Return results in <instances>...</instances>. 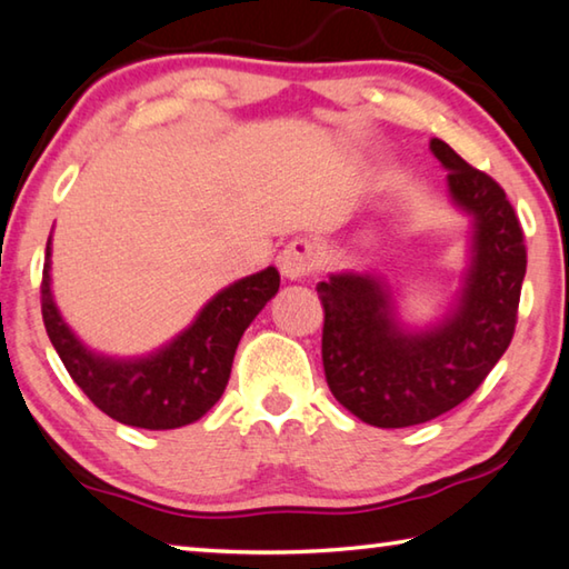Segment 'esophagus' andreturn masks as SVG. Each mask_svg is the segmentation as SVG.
Returning <instances> with one entry per match:
<instances>
[{"instance_id":"34e87169","label":"esophagus","mask_w":569,"mask_h":569,"mask_svg":"<svg viewBox=\"0 0 569 569\" xmlns=\"http://www.w3.org/2000/svg\"><path fill=\"white\" fill-rule=\"evenodd\" d=\"M316 263H319V246L306 238H296L278 256V268H281V276L288 281H301L303 276L313 271Z\"/></svg>"}]
</instances>
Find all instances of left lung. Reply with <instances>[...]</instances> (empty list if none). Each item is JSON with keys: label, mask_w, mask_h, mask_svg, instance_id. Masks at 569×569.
Segmentation results:
<instances>
[{"label": "left lung", "mask_w": 569, "mask_h": 569, "mask_svg": "<svg viewBox=\"0 0 569 569\" xmlns=\"http://www.w3.org/2000/svg\"><path fill=\"white\" fill-rule=\"evenodd\" d=\"M429 150L447 170L449 203L469 218L467 268L447 311L413 326L401 319L387 276L329 273L323 303V371L353 417L379 429L441 417L475 393L512 341L527 271L525 236L497 182L445 140Z\"/></svg>", "instance_id": "left-lung-1"}]
</instances>
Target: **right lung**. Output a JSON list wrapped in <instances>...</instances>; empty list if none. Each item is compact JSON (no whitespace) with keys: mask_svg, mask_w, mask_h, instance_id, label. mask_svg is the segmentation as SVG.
Instances as JSON below:
<instances>
[{"mask_svg":"<svg viewBox=\"0 0 569 569\" xmlns=\"http://www.w3.org/2000/svg\"><path fill=\"white\" fill-rule=\"evenodd\" d=\"M281 286L273 266L240 278L210 298L188 329L142 356L90 349L62 319L52 293V236L44 250L42 319L64 369L114 421L138 429H178L198 421L223 397L243 331Z\"/></svg>","mask_w":569,"mask_h":569,"instance_id":"add662e5","label":"right lung"}]
</instances>
